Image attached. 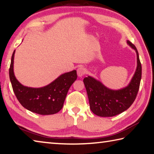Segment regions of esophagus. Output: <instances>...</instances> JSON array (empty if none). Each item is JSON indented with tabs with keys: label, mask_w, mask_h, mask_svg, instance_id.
Here are the masks:
<instances>
[{
	"label": "esophagus",
	"mask_w": 154,
	"mask_h": 154,
	"mask_svg": "<svg viewBox=\"0 0 154 154\" xmlns=\"http://www.w3.org/2000/svg\"><path fill=\"white\" fill-rule=\"evenodd\" d=\"M86 72V69L85 68H83V67L78 68V69H77V74H78V76H79V77L83 76L85 74Z\"/></svg>",
	"instance_id": "1"
}]
</instances>
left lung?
<instances>
[{"mask_svg":"<svg viewBox=\"0 0 154 154\" xmlns=\"http://www.w3.org/2000/svg\"><path fill=\"white\" fill-rule=\"evenodd\" d=\"M127 43L137 54V68L128 85L123 88L112 90L92 76L84 78L90 108L96 115L109 117L120 114L129 108L137 94L141 79V64L135 46L129 41Z\"/></svg>","mask_w":154,"mask_h":154,"instance_id":"1","label":"left lung"}]
</instances>
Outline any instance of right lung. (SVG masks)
Returning a JSON list of instances; mask_svg holds the SVG:
<instances>
[{
    "label": "right lung",
    "instance_id": "obj_1",
    "mask_svg": "<svg viewBox=\"0 0 154 154\" xmlns=\"http://www.w3.org/2000/svg\"><path fill=\"white\" fill-rule=\"evenodd\" d=\"M11 57L9 77L13 91L21 105L33 112L39 115H53L62 109L65 98L72 84L77 78L76 70L61 74L56 80L41 88L23 86L14 74V57Z\"/></svg>",
    "mask_w": 154,
    "mask_h": 154
}]
</instances>
